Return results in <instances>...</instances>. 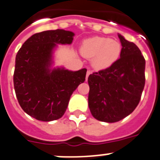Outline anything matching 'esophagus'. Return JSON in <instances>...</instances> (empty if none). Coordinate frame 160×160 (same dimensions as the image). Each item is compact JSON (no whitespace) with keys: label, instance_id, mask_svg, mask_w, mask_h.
<instances>
[{"label":"esophagus","instance_id":"1","mask_svg":"<svg viewBox=\"0 0 160 160\" xmlns=\"http://www.w3.org/2000/svg\"><path fill=\"white\" fill-rule=\"evenodd\" d=\"M91 73H92V71H91V70H87V78H87H87H88L89 75H90V74Z\"/></svg>","mask_w":160,"mask_h":160}]
</instances>
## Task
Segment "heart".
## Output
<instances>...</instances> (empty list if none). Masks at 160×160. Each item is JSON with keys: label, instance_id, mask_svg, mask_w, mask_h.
Here are the masks:
<instances>
[{"label": "heart", "instance_id": "obj_1", "mask_svg": "<svg viewBox=\"0 0 160 160\" xmlns=\"http://www.w3.org/2000/svg\"><path fill=\"white\" fill-rule=\"evenodd\" d=\"M122 51L119 42L102 37H94L83 42L81 53L87 58H92V66L103 70L112 66L118 59Z\"/></svg>", "mask_w": 160, "mask_h": 160}]
</instances>
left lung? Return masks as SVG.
Segmentation results:
<instances>
[{
  "mask_svg": "<svg viewBox=\"0 0 160 160\" xmlns=\"http://www.w3.org/2000/svg\"><path fill=\"white\" fill-rule=\"evenodd\" d=\"M120 58L110 67L88 78L90 111L96 119L115 122L134 111L145 86V58L133 42L118 35Z\"/></svg>",
  "mask_w": 160,
  "mask_h": 160,
  "instance_id": "8db88e82",
  "label": "left lung"
}]
</instances>
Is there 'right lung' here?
Segmentation results:
<instances>
[{
	"instance_id": "1",
	"label": "right lung",
	"mask_w": 160,
	"mask_h": 160,
	"mask_svg": "<svg viewBox=\"0 0 160 160\" xmlns=\"http://www.w3.org/2000/svg\"><path fill=\"white\" fill-rule=\"evenodd\" d=\"M73 32L63 29L37 32L18 50L13 73L14 90L24 111L40 121H53L66 112L70 96L86 80L87 69L51 70L56 44H71Z\"/></svg>"
}]
</instances>
